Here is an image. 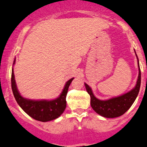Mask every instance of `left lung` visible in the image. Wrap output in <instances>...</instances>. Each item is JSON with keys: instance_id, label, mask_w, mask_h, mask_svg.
Masks as SVG:
<instances>
[{"instance_id": "left-lung-1", "label": "left lung", "mask_w": 147, "mask_h": 147, "mask_svg": "<svg viewBox=\"0 0 147 147\" xmlns=\"http://www.w3.org/2000/svg\"><path fill=\"white\" fill-rule=\"evenodd\" d=\"M136 57H137V54H136ZM137 59L139 73H138V77L136 87L131 90L130 91L127 92V93H124L120 96L114 97V98L107 100L98 99L96 97H95L91 88H90L89 85L85 83L87 92L89 93L90 96V105L96 113L105 118H116L125 113L127 110L130 108L132 104L134 103L136 98H137L138 94L139 93L140 87H141V74L139 61H138V57Z\"/></svg>"}]
</instances>
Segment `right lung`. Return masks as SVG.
<instances>
[{"mask_svg": "<svg viewBox=\"0 0 147 147\" xmlns=\"http://www.w3.org/2000/svg\"><path fill=\"white\" fill-rule=\"evenodd\" d=\"M15 63V59L13 65ZM74 78L66 82L62 92L58 98L53 100H31L23 98L17 88L14 71H11V89L15 100L20 107L29 116L42 122L49 121L57 119L64 112L66 107V96L68 88Z\"/></svg>", "mask_w": 147, "mask_h": 147, "instance_id": "1", "label": "right lung"}]
</instances>
